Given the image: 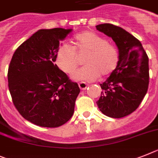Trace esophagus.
Returning a JSON list of instances; mask_svg holds the SVG:
<instances>
[{"mask_svg": "<svg viewBox=\"0 0 158 158\" xmlns=\"http://www.w3.org/2000/svg\"><path fill=\"white\" fill-rule=\"evenodd\" d=\"M79 87L81 90H86L87 87V83L86 82L82 81L80 83H79Z\"/></svg>", "mask_w": 158, "mask_h": 158, "instance_id": "34e87169", "label": "esophagus"}]
</instances>
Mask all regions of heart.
I'll use <instances>...</instances> for the list:
<instances>
[{
	"instance_id": "obj_1",
	"label": "heart",
	"mask_w": 158,
	"mask_h": 158,
	"mask_svg": "<svg viewBox=\"0 0 158 158\" xmlns=\"http://www.w3.org/2000/svg\"><path fill=\"white\" fill-rule=\"evenodd\" d=\"M74 46L61 44L55 53V63L61 71L71 75L79 67V57L85 55L86 66L77 71L73 78L92 81L100 75L108 76L116 70L120 55L115 46L103 37L91 31H83L74 36Z\"/></svg>"
}]
</instances>
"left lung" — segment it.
Masks as SVG:
<instances>
[{"label": "left lung", "instance_id": "8db88e82", "mask_svg": "<svg viewBox=\"0 0 158 158\" xmlns=\"http://www.w3.org/2000/svg\"><path fill=\"white\" fill-rule=\"evenodd\" d=\"M96 29L112 38L120 55L116 70L100 84L101 95L96 104L106 116L124 117L138 108L146 95L149 58L140 41L124 29L109 23L98 25Z\"/></svg>", "mask_w": 158, "mask_h": 158}]
</instances>
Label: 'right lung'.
Here are the masks:
<instances>
[{"label":"right lung","mask_w":158,"mask_h":158,"mask_svg":"<svg viewBox=\"0 0 158 158\" xmlns=\"http://www.w3.org/2000/svg\"><path fill=\"white\" fill-rule=\"evenodd\" d=\"M72 30H40L20 45L8 70L9 89L15 108L26 120L57 128L73 116L80 92L55 62L59 41Z\"/></svg>","instance_id":"right-lung-1"}]
</instances>
